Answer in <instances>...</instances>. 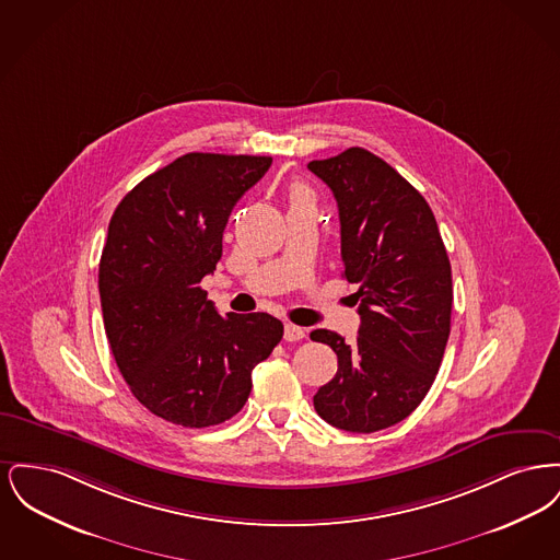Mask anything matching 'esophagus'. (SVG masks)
Here are the masks:
<instances>
[{"label": "esophagus", "instance_id": "34e87169", "mask_svg": "<svg viewBox=\"0 0 560 560\" xmlns=\"http://www.w3.org/2000/svg\"><path fill=\"white\" fill-rule=\"evenodd\" d=\"M304 338H306V331H304L302 327L292 325V323L285 325V340H288V342H300V340H304Z\"/></svg>", "mask_w": 560, "mask_h": 560}]
</instances>
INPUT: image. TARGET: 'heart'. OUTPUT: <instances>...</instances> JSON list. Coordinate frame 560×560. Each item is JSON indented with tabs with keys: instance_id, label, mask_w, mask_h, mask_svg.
<instances>
[{
	"instance_id": "heart-1",
	"label": "heart",
	"mask_w": 560,
	"mask_h": 560,
	"mask_svg": "<svg viewBox=\"0 0 560 560\" xmlns=\"http://www.w3.org/2000/svg\"><path fill=\"white\" fill-rule=\"evenodd\" d=\"M292 203H313V197L306 188L295 187L292 190Z\"/></svg>"
}]
</instances>
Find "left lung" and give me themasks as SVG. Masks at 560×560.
Returning <instances> with one entry per match:
<instances>
[{
	"instance_id": "obj_1",
	"label": "left lung",
	"mask_w": 560,
	"mask_h": 560,
	"mask_svg": "<svg viewBox=\"0 0 560 560\" xmlns=\"http://www.w3.org/2000/svg\"><path fill=\"white\" fill-rule=\"evenodd\" d=\"M308 170L331 188L342 277L357 283L359 336L311 331L338 354V372L313 397L320 418L348 432L405 420L427 397L452 331V265L427 199L361 147Z\"/></svg>"
}]
</instances>
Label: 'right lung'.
I'll return each mask as SVG.
<instances>
[{
	"label": "right lung",
	"mask_w": 560,
	"mask_h": 560,
	"mask_svg": "<svg viewBox=\"0 0 560 560\" xmlns=\"http://www.w3.org/2000/svg\"><path fill=\"white\" fill-rule=\"evenodd\" d=\"M270 158L187 153L121 199L98 267L115 363L151 413L185 428L240 413L252 370L283 338L267 313L218 315L201 279L222 256V233Z\"/></svg>",
	"instance_id": "obj_1"
}]
</instances>
